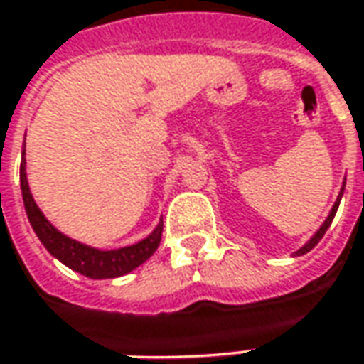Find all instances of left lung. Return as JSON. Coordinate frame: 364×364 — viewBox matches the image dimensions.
Listing matches in <instances>:
<instances>
[{
	"instance_id": "obj_1",
	"label": "left lung",
	"mask_w": 364,
	"mask_h": 364,
	"mask_svg": "<svg viewBox=\"0 0 364 364\" xmlns=\"http://www.w3.org/2000/svg\"><path fill=\"white\" fill-rule=\"evenodd\" d=\"M345 180H347V178H345ZM343 192H345V182H343V188H341V192H338V196H336V202H335V204H333V208H331V212H328L326 220H324L323 224H321V228H318V230H316V232H314L313 236L309 238V242H306V245H302L301 248H299V250L294 252V256L306 255V252H311L314 246L318 245V240L323 238L324 232L328 230V226H331V222H333V218H335L336 210H338V204H341V198H343Z\"/></svg>"
}]
</instances>
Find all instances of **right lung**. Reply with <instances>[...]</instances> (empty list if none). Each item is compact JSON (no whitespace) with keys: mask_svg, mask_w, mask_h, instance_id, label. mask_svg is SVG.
<instances>
[{"mask_svg":"<svg viewBox=\"0 0 364 364\" xmlns=\"http://www.w3.org/2000/svg\"><path fill=\"white\" fill-rule=\"evenodd\" d=\"M19 184H21V196H23V206H26L28 220L31 224V228H33V232L38 234L41 245L46 246V250L53 258H58L62 264L72 268L75 272H80V274H84L87 279L104 280L124 277V274L132 272L134 268L144 264L156 252V248L160 246L162 228H164L162 218L156 224L152 232L142 240H138L136 245L119 246V248H112V250L84 245V242L75 240L72 236L63 234L62 230H58L46 218V214L40 210V206L36 204L33 194L29 190L28 172H26V142H23V150H21Z\"/></svg>","mask_w":364,"mask_h":364,"instance_id":"right-lung-1","label":"right lung"}]
</instances>
